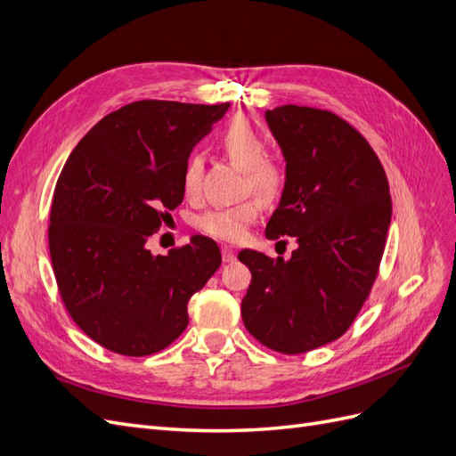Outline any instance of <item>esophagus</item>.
Masks as SVG:
<instances>
[{
  "label": "esophagus",
  "instance_id": "1",
  "mask_svg": "<svg viewBox=\"0 0 456 456\" xmlns=\"http://www.w3.org/2000/svg\"><path fill=\"white\" fill-rule=\"evenodd\" d=\"M223 260L224 262H233V260H236V253H233L230 247H223Z\"/></svg>",
  "mask_w": 456,
  "mask_h": 456
}]
</instances>
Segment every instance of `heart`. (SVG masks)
<instances>
[{
	"label": "heart",
	"mask_w": 456,
	"mask_h": 456,
	"mask_svg": "<svg viewBox=\"0 0 456 456\" xmlns=\"http://www.w3.org/2000/svg\"><path fill=\"white\" fill-rule=\"evenodd\" d=\"M218 144L224 154L245 169V188H251L262 200H273L283 188V173L273 161L266 159L268 144L249 121L233 119L218 134ZM201 178V159L191 156L183 169V190L186 196H196ZM260 213L256 201H245L233 207H220L200 218V230L218 241L238 243L245 240L247 230Z\"/></svg>",
	"instance_id": "b5f03b06"
}]
</instances>
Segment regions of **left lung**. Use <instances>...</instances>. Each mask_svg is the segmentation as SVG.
Here are the masks:
<instances>
[{
  "instance_id": "1",
  "label": "left lung",
  "mask_w": 456,
  "mask_h": 456,
  "mask_svg": "<svg viewBox=\"0 0 456 456\" xmlns=\"http://www.w3.org/2000/svg\"><path fill=\"white\" fill-rule=\"evenodd\" d=\"M285 159V183L266 238L291 236L289 258L245 249L247 330L281 354L344 335L370 291L392 220L390 188L363 136L338 116L295 104L266 110Z\"/></svg>"
}]
</instances>
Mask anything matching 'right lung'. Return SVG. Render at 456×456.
Returning a JSON list of instances; mask_svg holds the SVG:
<instances>
[{
  "label": "right lung",
  "mask_w": 456,
  "mask_h": 456,
  "mask_svg": "<svg viewBox=\"0 0 456 456\" xmlns=\"http://www.w3.org/2000/svg\"><path fill=\"white\" fill-rule=\"evenodd\" d=\"M228 106L136 101L104 116L66 159L49 251L66 310L101 346L134 357L167 348L223 262L205 236L165 256L146 241L183 203L184 163Z\"/></svg>",
  "instance_id": "right-lung-1"
}]
</instances>
